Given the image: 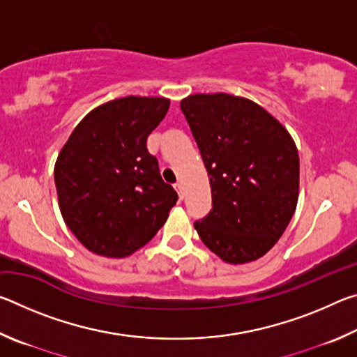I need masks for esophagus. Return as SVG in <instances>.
Instances as JSON below:
<instances>
[{
	"instance_id": "1",
	"label": "esophagus",
	"mask_w": 357,
	"mask_h": 357,
	"mask_svg": "<svg viewBox=\"0 0 357 357\" xmlns=\"http://www.w3.org/2000/svg\"><path fill=\"white\" fill-rule=\"evenodd\" d=\"M174 187H176V190H178V195H179V200H184V197H185V193H184V187H183V184H181V183H178V184H174Z\"/></svg>"
}]
</instances>
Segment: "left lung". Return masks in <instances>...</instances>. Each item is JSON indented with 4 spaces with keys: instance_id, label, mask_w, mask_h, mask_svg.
<instances>
[{
    "instance_id": "obj_1",
    "label": "left lung",
    "mask_w": 357,
    "mask_h": 357,
    "mask_svg": "<svg viewBox=\"0 0 357 357\" xmlns=\"http://www.w3.org/2000/svg\"><path fill=\"white\" fill-rule=\"evenodd\" d=\"M206 167L213 209L195 229L229 264L266 255L285 231L299 197V154L279 119L239 96L181 100Z\"/></svg>"
}]
</instances>
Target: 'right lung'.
<instances>
[{"label":"right lung","mask_w":357,"mask_h":357,"mask_svg":"<svg viewBox=\"0 0 357 357\" xmlns=\"http://www.w3.org/2000/svg\"><path fill=\"white\" fill-rule=\"evenodd\" d=\"M167 98L126 96L89 112L58 154L55 185L64 223L96 255L126 258L148 244L178 193L160 176L146 138Z\"/></svg>","instance_id":"obj_1"}]
</instances>
